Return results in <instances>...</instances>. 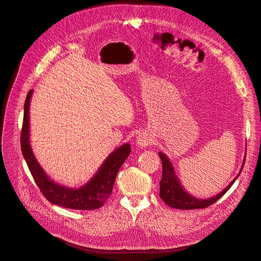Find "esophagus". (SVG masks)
Listing matches in <instances>:
<instances>
[{"instance_id": "esophagus-1", "label": "esophagus", "mask_w": 261, "mask_h": 261, "mask_svg": "<svg viewBox=\"0 0 261 261\" xmlns=\"http://www.w3.org/2000/svg\"><path fill=\"white\" fill-rule=\"evenodd\" d=\"M152 143V138L146 132H141L137 137V145L141 148L146 147Z\"/></svg>"}]
</instances>
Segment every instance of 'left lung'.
Returning a JSON list of instances; mask_svg holds the SVG:
<instances>
[{
	"label": "left lung",
	"mask_w": 261,
	"mask_h": 261,
	"mask_svg": "<svg viewBox=\"0 0 261 261\" xmlns=\"http://www.w3.org/2000/svg\"><path fill=\"white\" fill-rule=\"evenodd\" d=\"M159 155L163 165V175L160 182V197L168 206L174 207V209H180V210L203 209V207H207L209 205L213 204L214 202H217V201L224 195L230 187H232V185L235 182L237 177L240 176L241 172L243 170L245 160H246V155H245L240 173H238V175L234 178L232 182H230L224 190L221 191L217 196H214L212 198L200 199L190 195V193H188L185 190L179 179L177 178V175L175 174L173 164L170 163L167 156L162 152H159Z\"/></svg>",
	"instance_id": "obj_1"
}]
</instances>
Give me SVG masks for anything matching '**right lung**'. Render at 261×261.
Here are the masks:
<instances>
[{
    "label": "right lung",
    "mask_w": 261,
    "mask_h": 261,
    "mask_svg": "<svg viewBox=\"0 0 261 261\" xmlns=\"http://www.w3.org/2000/svg\"><path fill=\"white\" fill-rule=\"evenodd\" d=\"M29 91L24 106L23 129L20 135V146L23 156L34 179L42 195L51 203L74 210H95L106 202L113 191L118 170L131 152L129 143H124L111 152L91 179L79 188H70L54 181L42 169L33 153L29 140V105L33 95Z\"/></svg>",
    "instance_id": "right-lung-1"
}]
</instances>
